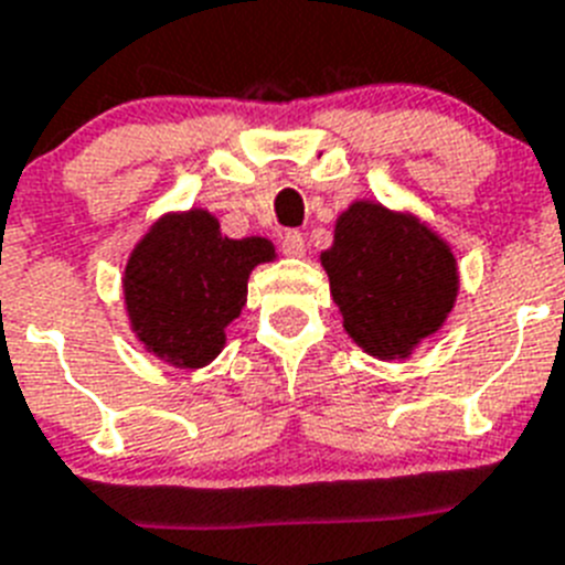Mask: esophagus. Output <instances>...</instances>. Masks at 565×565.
Masks as SVG:
<instances>
[{"instance_id": "34e87169", "label": "esophagus", "mask_w": 565, "mask_h": 565, "mask_svg": "<svg viewBox=\"0 0 565 565\" xmlns=\"http://www.w3.org/2000/svg\"><path fill=\"white\" fill-rule=\"evenodd\" d=\"M281 249L284 255H303V249H307V244H303V235L298 233V230H287V233H281Z\"/></svg>"}]
</instances>
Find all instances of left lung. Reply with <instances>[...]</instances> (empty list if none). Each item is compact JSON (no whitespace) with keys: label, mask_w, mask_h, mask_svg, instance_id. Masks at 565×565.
<instances>
[{"label":"left lung","mask_w":565,"mask_h":565,"mask_svg":"<svg viewBox=\"0 0 565 565\" xmlns=\"http://www.w3.org/2000/svg\"><path fill=\"white\" fill-rule=\"evenodd\" d=\"M343 327L377 358H401L438 330L458 292L455 258L438 235L381 204L358 201L321 255Z\"/></svg>","instance_id":"obj_1"}]
</instances>
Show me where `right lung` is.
Wrapping results in <instances>:
<instances>
[{
    "instance_id": "right-lung-1",
    "label": "right lung",
    "mask_w": 565,
    "mask_h": 565,
    "mask_svg": "<svg viewBox=\"0 0 565 565\" xmlns=\"http://www.w3.org/2000/svg\"><path fill=\"white\" fill-rule=\"evenodd\" d=\"M267 238H224L204 210L167 215L125 269L127 312L147 350L179 366H204L238 318L255 264L273 258Z\"/></svg>"
}]
</instances>
